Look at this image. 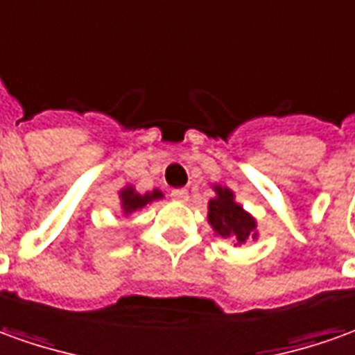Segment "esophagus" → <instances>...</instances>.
I'll return each instance as SVG.
<instances>
[{
  "instance_id": "1",
  "label": "esophagus",
  "mask_w": 355,
  "mask_h": 355,
  "mask_svg": "<svg viewBox=\"0 0 355 355\" xmlns=\"http://www.w3.org/2000/svg\"><path fill=\"white\" fill-rule=\"evenodd\" d=\"M171 198L177 200V202H186V200H188V190H184V188L173 190V192H171Z\"/></svg>"
}]
</instances>
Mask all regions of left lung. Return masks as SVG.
I'll use <instances>...</instances> for the list:
<instances>
[{
	"label": "left lung",
	"mask_w": 355,
	"mask_h": 355,
	"mask_svg": "<svg viewBox=\"0 0 355 355\" xmlns=\"http://www.w3.org/2000/svg\"><path fill=\"white\" fill-rule=\"evenodd\" d=\"M215 192L217 196L209 200V213H207L213 230L219 236L230 238L234 246H242L250 238L257 236L255 219L234 202V194L229 188L215 186Z\"/></svg>",
	"instance_id": "8db88e82"
}]
</instances>
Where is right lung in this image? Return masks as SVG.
<instances>
[{"label":"right lung","instance_id":"right-lung-1","mask_svg":"<svg viewBox=\"0 0 355 355\" xmlns=\"http://www.w3.org/2000/svg\"><path fill=\"white\" fill-rule=\"evenodd\" d=\"M163 198L159 190H153V192H148V194H138L135 192V188L132 186H128L125 188L123 192H121V207H123V211L128 215V213L136 211V209H142L146 207L148 203H152L153 200H159Z\"/></svg>","mask_w":355,"mask_h":355}]
</instances>
